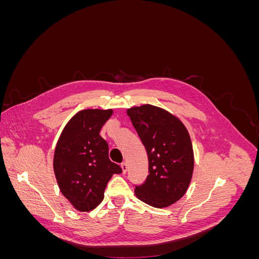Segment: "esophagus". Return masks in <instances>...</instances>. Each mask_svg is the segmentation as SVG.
Listing matches in <instances>:
<instances>
[{"instance_id":"1","label":"esophagus","mask_w":259,"mask_h":259,"mask_svg":"<svg viewBox=\"0 0 259 259\" xmlns=\"http://www.w3.org/2000/svg\"><path fill=\"white\" fill-rule=\"evenodd\" d=\"M121 167H122V169H123V173L125 174L127 171V169H128V165H127V163L126 162H123L122 164H121Z\"/></svg>"}]
</instances>
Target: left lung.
Segmentation results:
<instances>
[{
  "instance_id": "obj_1",
  "label": "left lung",
  "mask_w": 259,
  "mask_h": 259,
  "mask_svg": "<svg viewBox=\"0 0 259 259\" xmlns=\"http://www.w3.org/2000/svg\"><path fill=\"white\" fill-rule=\"evenodd\" d=\"M127 114L149 161V175L135 188L137 198L154 207L169 206L191 182L194 160L189 133L176 116L159 107H134Z\"/></svg>"
}]
</instances>
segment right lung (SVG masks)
<instances>
[{"mask_svg": "<svg viewBox=\"0 0 259 259\" xmlns=\"http://www.w3.org/2000/svg\"><path fill=\"white\" fill-rule=\"evenodd\" d=\"M112 110L86 109L77 112L62 131L55 149L54 171L61 193L81 211L104 200L113 174L122 168L109 159V146L99 135Z\"/></svg>", "mask_w": 259, "mask_h": 259, "instance_id": "obj_1", "label": "right lung"}]
</instances>
